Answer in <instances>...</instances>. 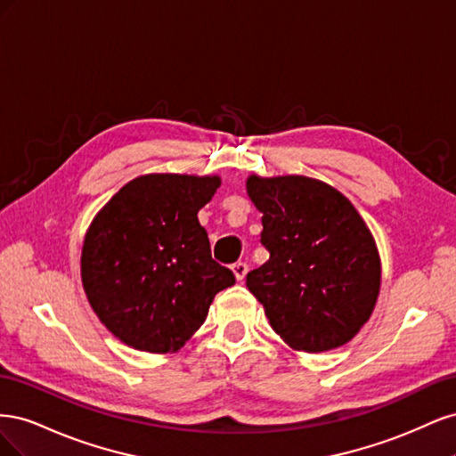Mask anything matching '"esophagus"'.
<instances>
[{
	"label": "esophagus",
	"instance_id": "esophagus-1",
	"mask_svg": "<svg viewBox=\"0 0 456 456\" xmlns=\"http://www.w3.org/2000/svg\"><path fill=\"white\" fill-rule=\"evenodd\" d=\"M247 270H249V268H247L245 262H236V265H232V272H233V275H236V280H238V281L245 280Z\"/></svg>",
	"mask_w": 456,
	"mask_h": 456
}]
</instances>
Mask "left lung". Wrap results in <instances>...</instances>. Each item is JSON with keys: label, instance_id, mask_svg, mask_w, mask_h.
<instances>
[{"label": "left lung", "instance_id": "1", "mask_svg": "<svg viewBox=\"0 0 456 456\" xmlns=\"http://www.w3.org/2000/svg\"><path fill=\"white\" fill-rule=\"evenodd\" d=\"M270 258L247 273L272 329L289 346L325 352L346 344L375 308L380 258L363 218L315 178L249 176Z\"/></svg>", "mask_w": 456, "mask_h": 456}]
</instances>
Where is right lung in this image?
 <instances>
[{
  "instance_id": "add662e5",
  "label": "right lung",
  "mask_w": 456,
  "mask_h": 456,
  "mask_svg": "<svg viewBox=\"0 0 456 456\" xmlns=\"http://www.w3.org/2000/svg\"><path fill=\"white\" fill-rule=\"evenodd\" d=\"M218 176L144 175L94 216L81 251V280L99 320L136 350L183 346L215 295L236 283L211 256L198 211Z\"/></svg>"
}]
</instances>
